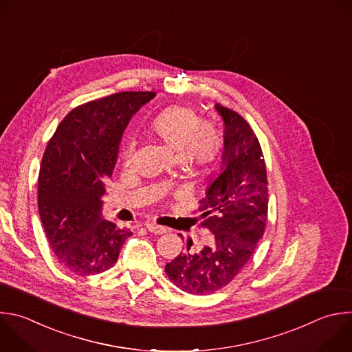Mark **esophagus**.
I'll use <instances>...</instances> for the list:
<instances>
[{
  "label": "esophagus",
  "instance_id": "obj_1",
  "mask_svg": "<svg viewBox=\"0 0 352 352\" xmlns=\"http://www.w3.org/2000/svg\"><path fill=\"white\" fill-rule=\"evenodd\" d=\"M145 228H146L149 232L156 233V235H162V233L166 232V228H164V226L157 225V223H155V222H146V223H145Z\"/></svg>",
  "mask_w": 352,
  "mask_h": 352
}]
</instances>
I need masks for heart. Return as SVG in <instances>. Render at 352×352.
Returning <instances> with one entry per match:
<instances>
[{"instance_id": "b5f03b06", "label": "heart", "mask_w": 352, "mask_h": 352, "mask_svg": "<svg viewBox=\"0 0 352 352\" xmlns=\"http://www.w3.org/2000/svg\"><path fill=\"white\" fill-rule=\"evenodd\" d=\"M151 133L177 157L186 173L199 175L207 173L217 162L222 137L215 126L200 122L199 113L186 104L164 109L151 124ZM134 142H129L123 160L130 164L134 156Z\"/></svg>"}]
</instances>
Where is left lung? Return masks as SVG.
<instances>
[{
  "label": "left lung",
  "mask_w": 352,
  "mask_h": 352,
  "mask_svg": "<svg viewBox=\"0 0 352 352\" xmlns=\"http://www.w3.org/2000/svg\"><path fill=\"white\" fill-rule=\"evenodd\" d=\"M225 124L222 173L199 201L200 225L211 242L200 252L186 250L166 264L168 279L190 294L215 293L228 286L252 258L268 218V178L261 145L249 123L219 103Z\"/></svg>",
  "instance_id": "left-lung-1"
}]
</instances>
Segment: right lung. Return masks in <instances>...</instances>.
<instances>
[{"label":"right lung","mask_w":352,"mask_h":352,"mask_svg":"<svg viewBox=\"0 0 352 352\" xmlns=\"http://www.w3.org/2000/svg\"><path fill=\"white\" fill-rule=\"evenodd\" d=\"M153 96L152 91H124L80 104L47 145L38 175V212L51 250L73 274L107 271L133 235L102 218L100 196L129 122Z\"/></svg>","instance_id":"add662e5"}]
</instances>
